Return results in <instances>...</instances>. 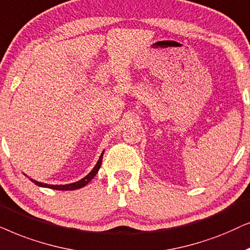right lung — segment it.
Wrapping results in <instances>:
<instances>
[{
  "label": "right lung",
  "instance_id": "obj_1",
  "mask_svg": "<svg viewBox=\"0 0 250 250\" xmlns=\"http://www.w3.org/2000/svg\"><path fill=\"white\" fill-rule=\"evenodd\" d=\"M103 155H104V151L102 152L101 156H99L97 164H96V166L94 168H92V170L89 172L88 175L85 176V177H83L82 179H80V181L75 182V183H71V184H65V185H51V184H44V183H41V182H38L35 181V179H32L29 178L31 181L34 183L35 185L38 186H41V188H52V189H59V191H73V189H78V188H83V186H85L86 184H88L89 182L91 181L92 178L95 177L96 174H97L99 168H101L102 166V160H103Z\"/></svg>",
  "mask_w": 250,
  "mask_h": 250
}]
</instances>
